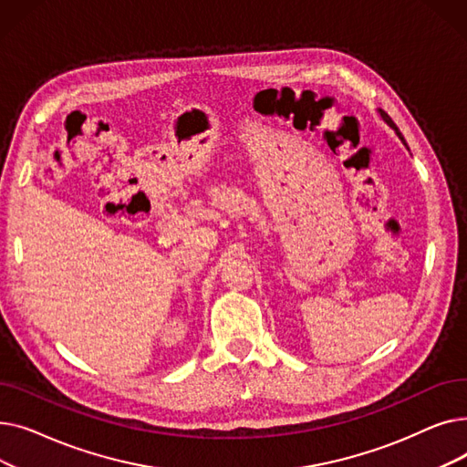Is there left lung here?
Here are the masks:
<instances>
[{
	"label": "left lung",
	"instance_id": "obj_1",
	"mask_svg": "<svg viewBox=\"0 0 467 467\" xmlns=\"http://www.w3.org/2000/svg\"><path fill=\"white\" fill-rule=\"evenodd\" d=\"M379 115H380V117H382V120H384V122H386V125H388V127H389V129H391V130H394V132H396V134H398V138H400V140H401V141H403V143H405V140H403V136H401V132H400V129H398V127H396V122H394V120H391V119H389V117H388V113H384V111H382V109H379ZM405 147H407V143H405ZM407 150H409V147H407Z\"/></svg>",
	"mask_w": 467,
	"mask_h": 467
}]
</instances>
